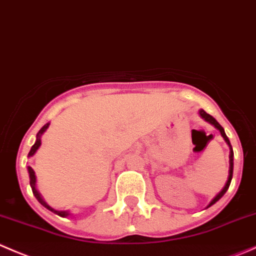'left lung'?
Listing matches in <instances>:
<instances>
[{"mask_svg":"<svg viewBox=\"0 0 256 256\" xmlns=\"http://www.w3.org/2000/svg\"><path fill=\"white\" fill-rule=\"evenodd\" d=\"M199 116H200V117L203 118V120H206V122L210 123L212 126H214V127L216 128L220 132V134H222V138H224L225 143L228 144V146H229V150H230V152H229V176H228L226 183H225V186H222V190H220L219 193H218L216 196H215L214 198L212 199V200H210V203H209L208 206H206V208H209V206H213V204L216 203V202L219 200V199L222 198V196H224L225 193H226V190H228V189H229V186H230V183H232V170H234V152H232V144H230V140H229V138H228V136H226V134H225V130H224V128H222V126H220L219 123L216 122V120H215L214 117H212L210 114H208V113H206V110H199Z\"/></svg>","mask_w":256,"mask_h":256,"instance_id":"left-lung-1","label":"left lung"}]
</instances>
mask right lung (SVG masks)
Returning <instances> with one entry per match:
<instances>
[{"instance_id": "obj_1", "label": "right lung", "mask_w": 256, "mask_h": 256, "mask_svg": "<svg viewBox=\"0 0 256 256\" xmlns=\"http://www.w3.org/2000/svg\"><path fill=\"white\" fill-rule=\"evenodd\" d=\"M50 122L46 123V124L43 126V127L38 130V133H37V136H36V142H34V146H32L31 150H30V153H28V158H30V156H34V154H36V152L38 150V148H40V146H41V144H42V136H43V133H44V132L47 130L48 127H50ZM27 172H28V176H30V186H31L32 192H34V196H36L37 200H38L40 203H41L42 206H44V208H47L48 210L53 212V213L60 215V216H63V218L70 216V210H56L54 208H52V206H48L47 202H46L44 199H43L42 194L40 193L38 188H37V176H36V173H34V169H32V166H27Z\"/></svg>"}]
</instances>
